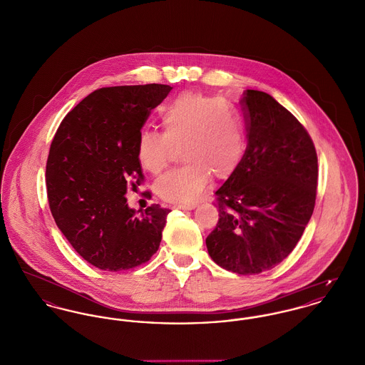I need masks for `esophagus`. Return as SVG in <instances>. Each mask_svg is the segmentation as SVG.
<instances>
[{
  "instance_id": "obj_1",
  "label": "esophagus",
  "mask_w": 365,
  "mask_h": 365,
  "mask_svg": "<svg viewBox=\"0 0 365 365\" xmlns=\"http://www.w3.org/2000/svg\"><path fill=\"white\" fill-rule=\"evenodd\" d=\"M174 207L175 209H182V210H192L196 207V203H178Z\"/></svg>"
}]
</instances>
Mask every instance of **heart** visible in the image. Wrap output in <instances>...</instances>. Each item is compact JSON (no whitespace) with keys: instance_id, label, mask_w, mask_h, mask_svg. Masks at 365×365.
<instances>
[{"instance_id":"heart-1","label":"heart","mask_w":365,"mask_h":365,"mask_svg":"<svg viewBox=\"0 0 365 365\" xmlns=\"http://www.w3.org/2000/svg\"><path fill=\"white\" fill-rule=\"evenodd\" d=\"M163 133L144 131L137 158L149 173L158 174L181 149V169L160 177L155 192L171 203L192 202L212 177L227 180L238 169L245 138L238 115L216 98L188 91L173 99L160 113Z\"/></svg>"}]
</instances>
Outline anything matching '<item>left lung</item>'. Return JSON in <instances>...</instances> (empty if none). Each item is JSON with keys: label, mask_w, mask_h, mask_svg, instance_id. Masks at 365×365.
Segmentation results:
<instances>
[{"label": "left lung", "mask_w": 365, "mask_h": 365, "mask_svg": "<svg viewBox=\"0 0 365 365\" xmlns=\"http://www.w3.org/2000/svg\"><path fill=\"white\" fill-rule=\"evenodd\" d=\"M247 146L235 173L216 191L219 222L206 238L220 267L252 275L289 256L312 219L318 165L304 127L267 93L241 99Z\"/></svg>", "instance_id": "left-lung-1"}]
</instances>
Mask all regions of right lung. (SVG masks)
Here are the masks:
<instances>
[{
    "mask_svg": "<svg viewBox=\"0 0 365 365\" xmlns=\"http://www.w3.org/2000/svg\"><path fill=\"white\" fill-rule=\"evenodd\" d=\"M170 86L99 88L72 109L49 148L46 182L53 220L93 266L120 271L146 263L159 249L169 209L127 205V188L144 175L137 143L150 110Z\"/></svg>",
    "mask_w": 365,
    "mask_h": 365,
    "instance_id": "1",
    "label": "right lung"
}]
</instances>
